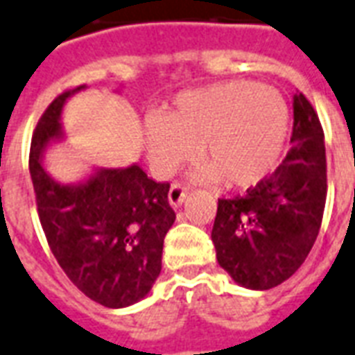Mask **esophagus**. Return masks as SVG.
<instances>
[{
    "instance_id": "34e87169",
    "label": "esophagus",
    "mask_w": 355,
    "mask_h": 355,
    "mask_svg": "<svg viewBox=\"0 0 355 355\" xmlns=\"http://www.w3.org/2000/svg\"><path fill=\"white\" fill-rule=\"evenodd\" d=\"M186 198H188V188H186L182 182H175V184L171 186L169 203L173 205V207H180V205L184 203Z\"/></svg>"
}]
</instances>
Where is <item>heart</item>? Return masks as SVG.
<instances>
[{
  "label": "heart",
  "mask_w": 355,
  "mask_h": 355,
  "mask_svg": "<svg viewBox=\"0 0 355 355\" xmlns=\"http://www.w3.org/2000/svg\"><path fill=\"white\" fill-rule=\"evenodd\" d=\"M290 133V109L271 86L248 80L218 83L178 94L164 114L144 125L152 169L169 177L199 156L207 180L235 190L263 184L282 164Z\"/></svg>",
  "instance_id": "heart-1"
}]
</instances>
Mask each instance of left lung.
Instances as JSON below:
<instances>
[{"instance_id": "obj_1", "label": "left lung", "mask_w": 355, "mask_h": 355, "mask_svg": "<svg viewBox=\"0 0 355 355\" xmlns=\"http://www.w3.org/2000/svg\"><path fill=\"white\" fill-rule=\"evenodd\" d=\"M291 146L269 180L218 199V263L244 288L269 290L297 271L314 246L327 196L324 130L304 94L293 96Z\"/></svg>"}]
</instances>
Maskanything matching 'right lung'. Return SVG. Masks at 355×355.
Returning a JSON list of instances; mask_svg holds the SVG:
<instances>
[{"label":"right lung","instance_id":"right-lung-1","mask_svg":"<svg viewBox=\"0 0 355 355\" xmlns=\"http://www.w3.org/2000/svg\"><path fill=\"white\" fill-rule=\"evenodd\" d=\"M77 88L62 92L33 130L30 173L39 222L54 258L92 301L120 309L143 299L162 272L164 239L175 222L169 182L152 180L141 165L101 169L78 186L46 175L41 154L60 137V111Z\"/></svg>","mask_w":355,"mask_h":355}]
</instances>
